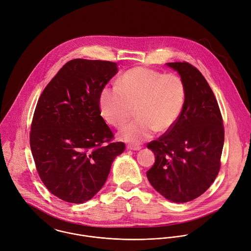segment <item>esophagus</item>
<instances>
[{
    "mask_svg": "<svg viewBox=\"0 0 251 251\" xmlns=\"http://www.w3.org/2000/svg\"><path fill=\"white\" fill-rule=\"evenodd\" d=\"M127 148L131 151H140L142 149L141 146H137V145H128Z\"/></svg>",
    "mask_w": 251,
    "mask_h": 251,
    "instance_id": "1",
    "label": "esophagus"
}]
</instances>
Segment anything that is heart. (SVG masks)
Segmentation results:
<instances>
[{
	"label": "heart",
	"mask_w": 251,
	"mask_h": 251,
	"mask_svg": "<svg viewBox=\"0 0 251 251\" xmlns=\"http://www.w3.org/2000/svg\"><path fill=\"white\" fill-rule=\"evenodd\" d=\"M186 100L183 79L176 74L136 67L122 75L117 86L104 87L100 94L101 117L123 127L136 108L138 117L120 133L121 139L140 144L158 133L169 132L178 121Z\"/></svg>",
	"instance_id": "1"
}]
</instances>
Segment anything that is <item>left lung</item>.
<instances>
[{
	"label": "left lung",
	"instance_id": "left-lung-1",
	"mask_svg": "<svg viewBox=\"0 0 251 251\" xmlns=\"http://www.w3.org/2000/svg\"><path fill=\"white\" fill-rule=\"evenodd\" d=\"M167 65L183 79L186 100L173 129L148 145L155 163L147 176L166 199L186 202L204 193L219 173L224 126L217 100L200 71L187 62Z\"/></svg>",
	"mask_w": 251,
	"mask_h": 251
}]
</instances>
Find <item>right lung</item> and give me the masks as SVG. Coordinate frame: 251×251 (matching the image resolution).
<instances>
[{
	"label": "right lung",
	"instance_id": "right-lung-1",
	"mask_svg": "<svg viewBox=\"0 0 251 251\" xmlns=\"http://www.w3.org/2000/svg\"><path fill=\"white\" fill-rule=\"evenodd\" d=\"M109 61L66 63L39 98L30 147L43 183L61 200L81 203L104 184L125 144L100 116V94L117 73Z\"/></svg>",
	"mask_w": 251,
	"mask_h": 251
}]
</instances>
